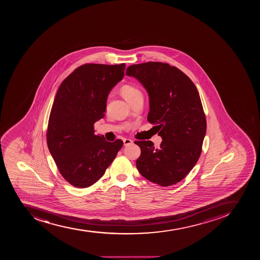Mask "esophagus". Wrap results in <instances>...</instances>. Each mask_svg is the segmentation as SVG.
I'll return each mask as SVG.
<instances>
[{
	"mask_svg": "<svg viewBox=\"0 0 260 260\" xmlns=\"http://www.w3.org/2000/svg\"><path fill=\"white\" fill-rule=\"evenodd\" d=\"M123 142H124V146H127V145H132V144H133V141L129 140V139H124Z\"/></svg>",
	"mask_w": 260,
	"mask_h": 260,
	"instance_id": "34e87169",
	"label": "esophagus"
}]
</instances>
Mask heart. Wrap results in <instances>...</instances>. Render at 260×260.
Segmentation results:
<instances>
[{"mask_svg":"<svg viewBox=\"0 0 260 260\" xmlns=\"http://www.w3.org/2000/svg\"><path fill=\"white\" fill-rule=\"evenodd\" d=\"M120 92H121V94L124 99L126 100L129 103L132 100L142 94L138 88L131 85H123L121 89H120Z\"/></svg>","mask_w":260,"mask_h":260,"instance_id":"obj_1","label":"heart"}]
</instances>
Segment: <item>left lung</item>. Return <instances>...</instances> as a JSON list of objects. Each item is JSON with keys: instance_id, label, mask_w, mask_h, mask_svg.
<instances>
[{"instance_id": "8db88e82", "label": "left lung", "mask_w": 260, "mask_h": 260, "mask_svg": "<svg viewBox=\"0 0 260 260\" xmlns=\"http://www.w3.org/2000/svg\"><path fill=\"white\" fill-rule=\"evenodd\" d=\"M126 75L137 79L149 99L147 120L162 138L159 147L150 140L136 141L141 150L136 167L143 177L161 186L181 181L202 151L206 119L197 88L185 74L167 63L132 64Z\"/></svg>"}]
</instances>
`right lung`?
I'll return each instance as SVG.
<instances>
[{"label": "right lung", "mask_w": 260, "mask_h": 260, "mask_svg": "<svg viewBox=\"0 0 260 260\" xmlns=\"http://www.w3.org/2000/svg\"><path fill=\"white\" fill-rule=\"evenodd\" d=\"M125 64H85L64 79L49 118L47 145L58 170L73 186L98 181L123 146L94 135V124L105 116L112 88L124 77Z\"/></svg>", "instance_id": "obj_1"}]
</instances>
